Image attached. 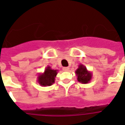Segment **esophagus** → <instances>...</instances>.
<instances>
[{"label":"esophagus","instance_id":"esophagus-1","mask_svg":"<svg viewBox=\"0 0 125 125\" xmlns=\"http://www.w3.org/2000/svg\"><path fill=\"white\" fill-rule=\"evenodd\" d=\"M69 70V67H64L63 68V71H68Z\"/></svg>","mask_w":125,"mask_h":125}]
</instances>
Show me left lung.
Returning <instances> with one entry per match:
<instances>
[{
    "label": "left lung",
    "mask_w": 125,
    "mask_h": 125,
    "mask_svg": "<svg viewBox=\"0 0 125 125\" xmlns=\"http://www.w3.org/2000/svg\"><path fill=\"white\" fill-rule=\"evenodd\" d=\"M75 73L77 76L78 81L82 84L88 83L92 79V73L88 71L86 68L81 64L78 66V68L75 71Z\"/></svg>",
    "instance_id": "1"
}]
</instances>
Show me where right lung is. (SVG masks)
Listing matches in <instances>:
<instances>
[{"instance_id": "right-lung-1", "label": "right lung", "mask_w": 125, "mask_h": 125, "mask_svg": "<svg viewBox=\"0 0 125 125\" xmlns=\"http://www.w3.org/2000/svg\"><path fill=\"white\" fill-rule=\"evenodd\" d=\"M58 70L52 69L50 66H47L43 73H39L37 76V82L42 86H49L55 83V78Z\"/></svg>"}]
</instances>
